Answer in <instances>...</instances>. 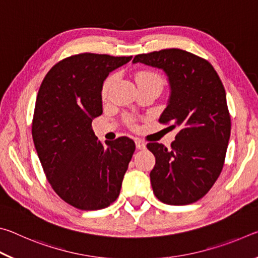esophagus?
<instances>
[{"label": "esophagus", "instance_id": "34e87169", "mask_svg": "<svg viewBox=\"0 0 258 258\" xmlns=\"http://www.w3.org/2000/svg\"><path fill=\"white\" fill-rule=\"evenodd\" d=\"M135 145H137V148H138V149H140V150L146 149V142L143 141V140H141V139L135 140Z\"/></svg>", "mask_w": 258, "mask_h": 258}]
</instances>
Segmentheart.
<instances>
[{"label":"heart","mask_w":258,"mask_h":258,"mask_svg":"<svg viewBox=\"0 0 258 258\" xmlns=\"http://www.w3.org/2000/svg\"><path fill=\"white\" fill-rule=\"evenodd\" d=\"M116 80L115 75H110L108 76L106 80H104L103 84H102V89H101V97L102 99H107L109 91H110L111 86L113 84V82ZM135 81H137L138 85H148V84H155V85H159L161 86V78L156 74L155 72L151 71H139L135 74Z\"/></svg>","instance_id":"1"}]
</instances>
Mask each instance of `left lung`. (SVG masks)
<instances>
[{"mask_svg":"<svg viewBox=\"0 0 258 258\" xmlns=\"http://www.w3.org/2000/svg\"><path fill=\"white\" fill-rule=\"evenodd\" d=\"M133 62L166 73L171 97L159 123L180 127L171 149L147 145L156 157L150 172L154 194L174 206L198 202L220 176L228 149L231 118L222 81L207 60L180 49L138 54Z\"/></svg>","mask_w":258,"mask_h":258,"instance_id":"obj_1","label":"left lung"}]
</instances>
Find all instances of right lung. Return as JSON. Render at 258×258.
<instances>
[{"label": "right lung", "instance_id": "add662e5", "mask_svg": "<svg viewBox=\"0 0 258 258\" xmlns=\"http://www.w3.org/2000/svg\"><path fill=\"white\" fill-rule=\"evenodd\" d=\"M132 56L81 53L60 60L38 90L32 124L35 149L59 197L82 211L118 198L135 151L132 139L98 141L92 119L102 113L101 89L109 73Z\"/></svg>", "mask_w": 258, "mask_h": 258}]
</instances>
